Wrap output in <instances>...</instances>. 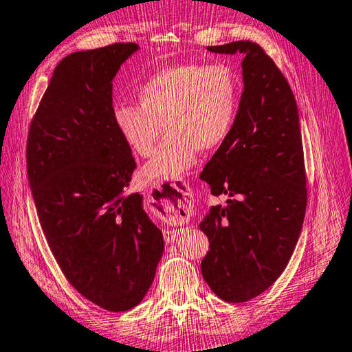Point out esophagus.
<instances>
[{"label": "esophagus", "mask_w": 352, "mask_h": 352, "mask_svg": "<svg viewBox=\"0 0 352 352\" xmlns=\"http://www.w3.org/2000/svg\"><path fill=\"white\" fill-rule=\"evenodd\" d=\"M175 189L178 190L180 194L175 195H169V200H163V206H164V211L166 212H174L177 214V216H180V214H184V219L189 217L190 211H192V194H190L189 188H186V184H184V189H180L177 188ZM182 217V216H180ZM183 230H168L164 231V237L166 241H174L175 237H178L182 234Z\"/></svg>", "instance_id": "obj_1"}]
</instances>
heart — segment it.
<instances>
[{
    "mask_svg": "<svg viewBox=\"0 0 352 352\" xmlns=\"http://www.w3.org/2000/svg\"><path fill=\"white\" fill-rule=\"evenodd\" d=\"M138 100L115 105L118 133L133 153L151 157L164 123L168 136L142 168V178L175 182L186 175L200 148L212 151L228 138L239 83L225 65H172L142 83Z\"/></svg>",
    "mask_w": 352,
    "mask_h": 352,
    "instance_id": "obj_1",
    "label": "heart"
}]
</instances>
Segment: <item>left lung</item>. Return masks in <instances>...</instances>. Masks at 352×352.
Instances as JSON below:
<instances>
[{
  "instance_id": "8db88e82",
  "label": "left lung",
  "mask_w": 352,
  "mask_h": 352,
  "mask_svg": "<svg viewBox=\"0 0 352 352\" xmlns=\"http://www.w3.org/2000/svg\"><path fill=\"white\" fill-rule=\"evenodd\" d=\"M206 50L241 52L243 91L228 138L200 175L212 195L228 197L200 222L210 241L201 275L219 298L243 302L284 272L305 222L300 116L290 85L259 45L242 40Z\"/></svg>"
}]
</instances>
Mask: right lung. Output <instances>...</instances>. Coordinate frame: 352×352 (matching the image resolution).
Masks as SVG:
<instances>
[{"label": "right lung", "mask_w": 352, "mask_h": 352, "mask_svg": "<svg viewBox=\"0 0 352 352\" xmlns=\"http://www.w3.org/2000/svg\"><path fill=\"white\" fill-rule=\"evenodd\" d=\"M136 43L73 52L54 69L28 138V177L38 220L71 285L110 312L146 296L163 256L162 230L113 119V79Z\"/></svg>", "instance_id": "1"}]
</instances>
